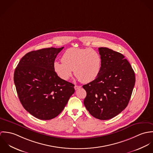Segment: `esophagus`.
I'll list each match as a JSON object with an SVG mask.
<instances>
[{
	"mask_svg": "<svg viewBox=\"0 0 153 153\" xmlns=\"http://www.w3.org/2000/svg\"><path fill=\"white\" fill-rule=\"evenodd\" d=\"M75 90H77V89H79V88H81V86H79V85H75Z\"/></svg>",
	"mask_w": 153,
	"mask_h": 153,
	"instance_id": "34e87169",
	"label": "esophagus"
}]
</instances>
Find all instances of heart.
<instances>
[{"label": "heart", "mask_w": 153, "mask_h": 153, "mask_svg": "<svg viewBox=\"0 0 153 153\" xmlns=\"http://www.w3.org/2000/svg\"><path fill=\"white\" fill-rule=\"evenodd\" d=\"M101 66V56L90 48L68 49L62 56V62L55 61L53 64L55 72L62 79L68 80L74 70L75 75L83 83H89L97 79Z\"/></svg>", "instance_id": "heart-1"}]
</instances>
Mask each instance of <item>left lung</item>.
I'll return each mask as SVG.
<instances>
[{"label": "left lung", "mask_w": 153, "mask_h": 153, "mask_svg": "<svg viewBox=\"0 0 153 153\" xmlns=\"http://www.w3.org/2000/svg\"><path fill=\"white\" fill-rule=\"evenodd\" d=\"M102 58L98 76L82 86L87 92L85 107L94 117L109 120L128 104L135 85L134 71L125 56L107 48H99Z\"/></svg>", "instance_id": "left-lung-1"}]
</instances>
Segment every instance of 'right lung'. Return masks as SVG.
<instances>
[{
    "label": "right lung",
    "instance_id": "add662e5",
    "mask_svg": "<svg viewBox=\"0 0 153 153\" xmlns=\"http://www.w3.org/2000/svg\"><path fill=\"white\" fill-rule=\"evenodd\" d=\"M63 48L28 52L15 71L14 82L22 106L39 120L57 117L75 92L74 85L60 78L53 69L55 58Z\"/></svg>",
    "mask_w": 153,
    "mask_h": 153
}]
</instances>
